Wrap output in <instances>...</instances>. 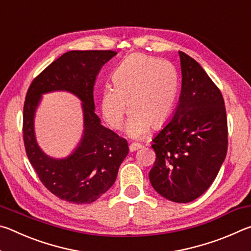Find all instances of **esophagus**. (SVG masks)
<instances>
[{"label":"esophagus","mask_w":251,"mask_h":251,"mask_svg":"<svg viewBox=\"0 0 251 251\" xmlns=\"http://www.w3.org/2000/svg\"><path fill=\"white\" fill-rule=\"evenodd\" d=\"M141 147H142L141 144H138V143H131L130 145H129V150H130V151H137L138 148H141Z\"/></svg>","instance_id":"1"}]
</instances>
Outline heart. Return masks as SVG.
<instances>
[{
	"label": "heart",
	"mask_w": 251,
	"mask_h": 251,
	"mask_svg": "<svg viewBox=\"0 0 251 251\" xmlns=\"http://www.w3.org/2000/svg\"><path fill=\"white\" fill-rule=\"evenodd\" d=\"M112 83L113 87L101 92L100 105L113 129L122 127L127 106L131 114L126 130L134 138L171 117L179 90V76L171 62L141 53L128 55L113 73Z\"/></svg>",
	"instance_id": "heart-1"
}]
</instances>
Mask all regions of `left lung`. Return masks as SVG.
<instances>
[{"mask_svg":"<svg viewBox=\"0 0 251 251\" xmlns=\"http://www.w3.org/2000/svg\"><path fill=\"white\" fill-rule=\"evenodd\" d=\"M181 93L172 121L152 139L150 180L161 196L189 202L215 180L228 148L224 97L202 67L179 52Z\"/></svg>","mask_w":251,"mask_h":251,"instance_id":"left-lung-1","label":"left lung"}]
</instances>
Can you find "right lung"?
I'll return each instance as SVG.
<instances>
[{"label": "right lung", "mask_w": 251, "mask_h": 251, "mask_svg": "<svg viewBox=\"0 0 251 251\" xmlns=\"http://www.w3.org/2000/svg\"><path fill=\"white\" fill-rule=\"evenodd\" d=\"M114 50H70L55 59L29 85L23 107V141L29 163L48 190L62 201L91 203L116 180L118 168L128 154V144L100 125L95 114L94 85ZM74 92L83 101L84 137L73 154L53 160L37 146L32 130L33 112L40 95L50 90Z\"/></svg>", "instance_id": "add662e5"}]
</instances>
